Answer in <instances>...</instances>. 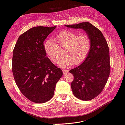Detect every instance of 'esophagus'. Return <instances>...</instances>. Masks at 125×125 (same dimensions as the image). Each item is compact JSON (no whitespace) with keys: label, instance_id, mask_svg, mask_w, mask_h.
Returning <instances> with one entry per match:
<instances>
[{"label":"esophagus","instance_id":"esophagus-1","mask_svg":"<svg viewBox=\"0 0 125 125\" xmlns=\"http://www.w3.org/2000/svg\"><path fill=\"white\" fill-rule=\"evenodd\" d=\"M62 72H63V73L64 74H66L68 71L67 70H65V69H63L62 70Z\"/></svg>","mask_w":125,"mask_h":125}]
</instances>
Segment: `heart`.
Wrapping results in <instances>:
<instances>
[{
  "label": "heart",
  "mask_w": 125,
  "mask_h": 125,
  "mask_svg": "<svg viewBox=\"0 0 125 125\" xmlns=\"http://www.w3.org/2000/svg\"><path fill=\"white\" fill-rule=\"evenodd\" d=\"M64 47L63 57L58 64L68 68L74 64L83 62L89 53L91 47V39L86 34H80L72 31H60L55 39H48L44 44V50L51 61L57 63L60 57L59 47Z\"/></svg>",
  "instance_id": "1"
}]
</instances>
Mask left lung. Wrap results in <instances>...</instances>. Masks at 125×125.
Listing matches in <instances>:
<instances>
[{"mask_svg": "<svg viewBox=\"0 0 125 125\" xmlns=\"http://www.w3.org/2000/svg\"><path fill=\"white\" fill-rule=\"evenodd\" d=\"M65 26L82 29L91 39V47L85 61L69 71L74 76L71 87L74 96L82 101L91 100L103 91L110 74L109 50L107 42L101 31L89 22Z\"/></svg>", "mask_w": 125, "mask_h": 125, "instance_id": "1", "label": "left lung"}]
</instances>
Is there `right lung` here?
Returning <instances> with one entry per match:
<instances>
[{
	"instance_id": "1",
	"label": "right lung",
	"mask_w": 125,
	"mask_h": 125,
	"mask_svg": "<svg viewBox=\"0 0 125 125\" xmlns=\"http://www.w3.org/2000/svg\"><path fill=\"white\" fill-rule=\"evenodd\" d=\"M56 27H35L20 36L13 51L12 70L19 90L31 101L46 102L53 96L61 69L46 56L44 42Z\"/></svg>"
}]
</instances>
